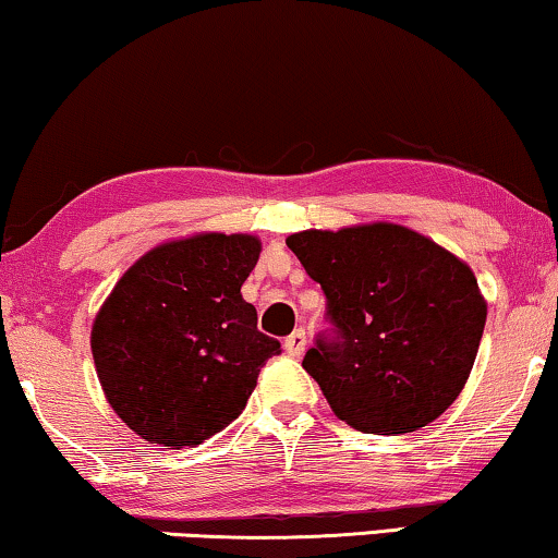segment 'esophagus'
<instances>
[{
    "instance_id": "34e87169",
    "label": "esophagus",
    "mask_w": 558,
    "mask_h": 558,
    "mask_svg": "<svg viewBox=\"0 0 558 558\" xmlns=\"http://www.w3.org/2000/svg\"><path fill=\"white\" fill-rule=\"evenodd\" d=\"M282 348H286V353L293 355V359H301V355L305 353V348H307L305 330L298 328V330L290 332V336L286 338V343H282Z\"/></svg>"
}]
</instances>
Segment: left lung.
I'll list each match as a JSON object with an SVG mask.
<instances>
[{
    "mask_svg": "<svg viewBox=\"0 0 558 558\" xmlns=\"http://www.w3.org/2000/svg\"><path fill=\"white\" fill-rule=\"evenodd\" d=\"M286 243L320 282L338 332L303 359L332 413L378 436L436 421L469 380L486 326L469 265L396 222L303 230Z\"/></svg>",
    "mask_w": 558,
    "mask_h": 558,
    "instance_id": "left-lung-1",
    "label": "left lung"
}]
</instances>
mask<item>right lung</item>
<instances>
[{
    "label": "right lung",
    "mask_w": 558,
    "mask_h": 558,
    "mask_svg": "<svg viewBox=\"0 0 558 558\" xmlns=\"http://www.w3.org/2000/svg\"><path fill=\"white\" fill-rule=\"evenodd\" d=\"M260 240L195 232L147 251L93 323V359L112 411L149 444L199 446L243 413L276 338L243 301Z\"/></svg>",
    "instance_id": "add662e5"
}]
</instances>
